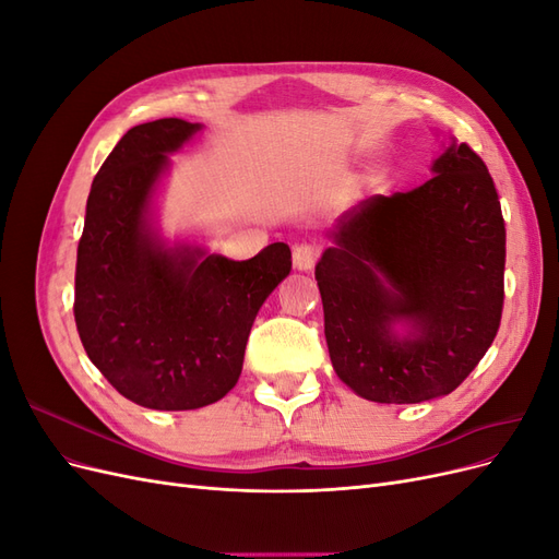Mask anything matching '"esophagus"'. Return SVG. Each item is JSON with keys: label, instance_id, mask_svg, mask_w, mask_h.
Listing matches in <instances>:
<instances>
[{"label": "esophagus", "instance_id": "obj_1", "mask_svg": "<svg viewBox=\"0 0 559 559\" xmlns=\"http://www.w3.org/2000/svg\"><path fill=\"white\" fill-rule=\"evenodd\" d=\"M319 259V249L310 242H300L294 247V267L296 270H312Z\"/></svg>", "mask_w": 559, "mask_h": 559}]
</instances>
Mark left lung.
Masks as SVG:
<instances>
[{
  "mask_svg": "<svg viewBox=\"0 0 559 559\" xmlns=\"http://www.w3.org/2000/svg\"><path fill=\"white\" fill-rule=\"evenodd\" d=\"M431 173L345 212L314 267L335 376L376 403L454 392L499 331L506 226L495 181L464 142Z\"/></svg>",
  "mask_w": 559,
  "mask_h": 559,
  "instance_id": "1",
  "label": "left lung"
}]
</instances>
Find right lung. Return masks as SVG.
I'll return each instance as SVG.
<instances>
[{
  "mask_svg": "<svg viewBox=\"0 0 559 559\" xmlns=\"http://www.w3.org/2000/svg\"><path fill=\"white\" fill-rule=\"evenodd\" d=\"M200 128L181 118L130 128L93 179L76 251L83 349L118 394L151 411L224 399L242 373L253 319L292 270L284 242L230 261L160 240L151 198L167 154Z\"/></svg>",
  "mask_w": 559,
  "mask_h": 559,
  "instance_id": "right-lung-1",
  "label": "right lung"
}]
</instances>
